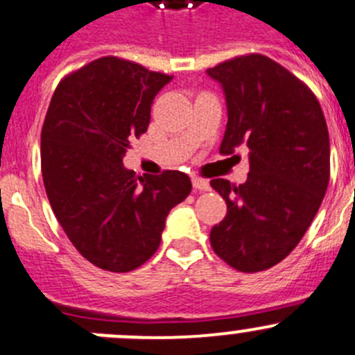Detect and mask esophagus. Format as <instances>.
I'll list each match as a JSON object with an SVG mask.
<instances>
[{"label": "esophagus", "instance_id": "esophagus-1", "mask_svg": "<svg viewBox=\"0 0 355 355\" xmlns=\"http://www.w3.org/2000/svg\"><path fill=\"white\" fill-rule=\"evenodd\" d=\"M192 185H194L196 191H209V182L205 180V178H199V177H194L192 178Z\"/></svg>", "mask_w": 355, "mask_h": 355}]
</instances>
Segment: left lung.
Segmentation results:
<instances>
[{
	"mask_svg": "<svg viewBox=\"0 0 355 355\" xmlns=\"http://www.w3.org/2000/svg\"><path fill=\"white\" fill-rule=\"evenodd\" d=\"M222 86L227 128L220 153L250 149L244 184L209 182L227 215L209 232L213 251L241 272H260L295 250L329 182V135L307 86L265 55H246L206 71Z\"/></svg>",
	"mask_w": 355,
	"mask_h": 355,
	"instance_id": "left-lung-1",
	"label": "left lung"
}]
</instances>
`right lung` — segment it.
<instances>
[{
	"instance_id": "obj_1",
	"label": "right lung",
	"mask_w": 355,
	"mask_h": 355,
	"mask_svg": "<svg viewBox=\"0 0 355 355\" xmlns=\"http://www.w3.org/2000/svg\"><path fill=\"white\" fill-rule=\"evenodd\" d=\"M171 76L118 57L90 62L60 81L41 130V171L64 232L88 261L111 272L146 263L166 216L191 194L177 170H126L130 140L147 132L150 105Z\"/></svg>"
}]
</instances>
